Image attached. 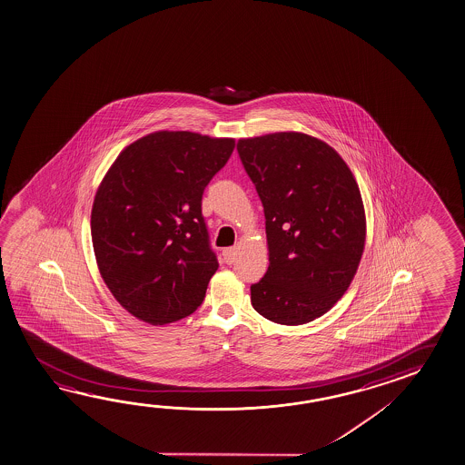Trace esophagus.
Returning a JSON list of instances; mask_svg holds the SVG:
<instances>
[{
  "mask_svg": "<svg viewBox=\"0 0 465 465\" xmlns=\"http://www.w3.org/2000/svg\"><path fill=\"white\" fill-rule=\"evenodd\" d=\"M222 254H223V260L227 264H232L237 260V250L235 248H225Z\"/></svg>",
  "mask_w": 465,
  "mask_h": 465,
  "instance_id": "1",
  "label": "esophagus"
}]
</instances>
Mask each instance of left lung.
<instances>
[{"instance_id":"obj_1","label":"left lung","mask_w":465,"mask_h":465,"mask_svg":"<svg viewBox=\"0 0 465 465\" xmlns=\"http://www.w3.org/2000/svg\"><path fill=\"white\" fill-rule=\"evenodd\" d=\"M237 149L263 203L270 256L252 304L276 324H307L359 270L367 237L359 184L335 149L306 133L242 138Z\"/></svg>"}]
</instances>
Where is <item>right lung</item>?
Instances as JSON below:
<instances>
[{
  "instance_id": "add662e5",
  "label": "right lung",
  "mask_w": 465,
  "mask_h": 465,
  "mask_svg": "<svg viewBox=\"0 0 465 465\" xmlns=\"http://www.w3.org/2000/svg\"><path fill=\"white\" fill-rule=\"evenodd\" d=\"M233 148V138L149 133L123 149L98 185L90 217L98 272L143 322L171 324L205 298L219 262L202 193Z\"/></svg>"
}]
</instances>
